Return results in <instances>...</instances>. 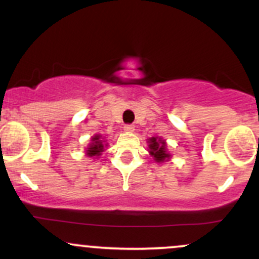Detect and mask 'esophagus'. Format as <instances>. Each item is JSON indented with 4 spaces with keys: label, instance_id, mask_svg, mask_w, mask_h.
I'll return each mask as SVG.
<instances>
[{
    "label": "esophagus",
    "instance_id": "esophagus-1",
    "mask_svg": "<svg viewBox=\"0 0 259 259\" xmlns=\"http://www.w3.org/2000/svg\"><path fill=\"white\" fill-rule=\"evenodd\" d=\"M124 130H125L126 133H133L134 130H135V126H134L133 124H125V125H124Z\"/></svg>",
    "mask_w": 259,
    "mask_h": 259
}]
</instances>
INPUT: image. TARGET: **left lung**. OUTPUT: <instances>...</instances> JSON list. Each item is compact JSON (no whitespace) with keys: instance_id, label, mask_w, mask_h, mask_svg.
Instances as JSON below:
<instances>
[{"instance_id":"obj_1","label":"left lung","mask_w":259,"mask_h":259,"mask_svg":"<svg viewBox=\"0 0 259 259\" xmlns=\"http://www.w3.org/2000/svg\"><path fill=\"white\" fill-rule=\"evenodd\" d=\"M148 146H150V153L157 162H164L165 158H169V154L165 151V142L163 140L157 138L150 139Z\"/></svg>"}]
</instances>
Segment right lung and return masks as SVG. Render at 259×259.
<instances>
[{
    "mask_svg": "<svg viewBox=\"0 0 259 259\" xmlns=\"http://www.w3.org/2000/svg\"><path fill=\"white\" fill-rule=\"evenodd\" d=\"M101 136L96 135L95 138H92V144L90 145V147L88 148V156L90 157H95V156H100L101 152L103 151V144L102 140H100Z\"/></svg>",
    "mask_w": 259,
    "mask_h": 259,
    "instance_id": "add662e5",
    "label": "right lung"
}]
</instances>
